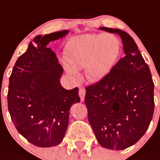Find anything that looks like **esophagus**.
Instances as JSON below:
<instances>
[{"label":"esophagus","mask_w":160,"mask_h":160,"mask_svg":"<svg viewBox=\"0 0 160 160\" xmlns=\"http://www.w3.org/2000/svg\"><path fill=\"white\" fill-rule=\"evenodd\" d=\"M79 96L80 97V100L81 102H84L85 100V90L84 88H80V91H79Z\"/></svg>","instance_id":"1"}]
</instances>
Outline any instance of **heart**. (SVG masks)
<instances>
[{"label": "heart", "instance_id": "obj_1", "mask_svg": "<svg viewBox=\"0 0 160 160\" xmlns=\"http://www.w3.org/2000/svg\"><path fill=\"white\" fill-rule=\"evenodd\" d=\"M121 53V42L112 33L85 34L75 37L64 48V68L73 79H78V69H85V75L94 82L109 75Z\"/></svg>", "mask_w": 160, "mask_h": 160}]
</instances>
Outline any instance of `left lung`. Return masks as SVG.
Listing matches in <instances>:
<instances>
[{
    "instance_id": "1",
    "label": "left lung",
    "mask_w": 160,
    "mask_h": 160,
    "mask_svg": "<svg viewBox=\"0 0 160 160\" xmlns=\"http://www.w3.org/2000/svg\"><path fill=\"white\" fill-rule=\"evenodd\" d=\"M118 34L125 56L107 77L86 87L89 122L103 148L122 150L138 141L153 115V85L149 67L136 42L120 29L100 28Z\"/></svg>"
}]
</instances>
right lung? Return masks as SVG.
<instances>
[{"label":"right lung","instance_id":"right-lung-1","mask_svg":"<svg viewBox=\"0 0 160 160\" xmlns=\"http://www.w3.org/2000/svg\"><path fill=\"white\" fill-rule=\"evenodd\" d=\"M68 30L38 35L18 58L9 80L7 104L16 128L28 142L41 148L59 144L69 124V109L80 102L79 89L61 85L63 68L47 48Z\"/></svg>","mask_w":160,"mask_h":160}]
</instances>
